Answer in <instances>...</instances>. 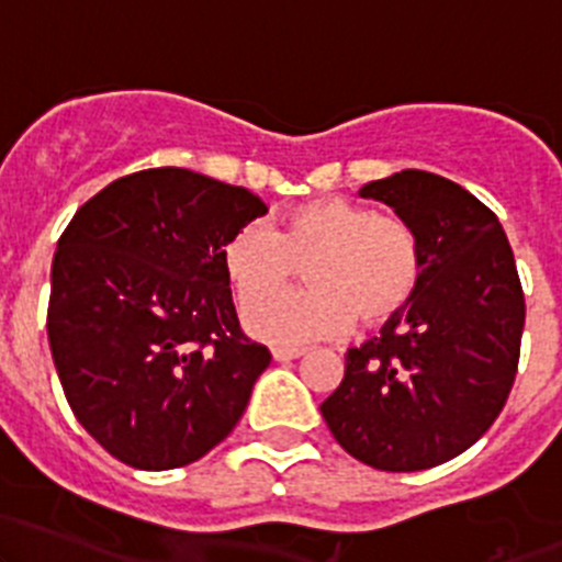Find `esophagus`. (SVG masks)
<instances>
[{
    "instance_id": "34e87169",
    "label": "esophagus",
    "mask_w": 562,
    "mask_h": 562,
    "mask_svg": "<svg viewBox=\"0 0 562 562\" xmlns=\"http://www.w3.org/2000/svg\"><path fill=\"white\" fill-rule=\"evenodd\" d=\"M304 353H307V348H274V350H271V356H274V361L302 359Z\"/></svg>"
}]
</instances>
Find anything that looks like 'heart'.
Returning a JSON list of instances; mask_svg holds the SVG:
<instances>
[{
    "instance_id": "1",
    "label": "heart",
    "mask_w": 562,
    "mask_h": 562,
    "mask_svg": "<svg viewBox=\"0 0 562 562\" xmlns=\"http://www.w3.org/2000/svg\"><path fill=\"white\" fill-rule=\"evenodd\" d=\"M305 266L311 288L278 294ZM223 266L245 307V328L269 345H299L342 334L359 321H394L418 293L427 255L418 231L400 214L321 198L293 209L274 231L245 225L223 247ZM276 292L277 297H269Z\"/></svg>"
}]
</instances>
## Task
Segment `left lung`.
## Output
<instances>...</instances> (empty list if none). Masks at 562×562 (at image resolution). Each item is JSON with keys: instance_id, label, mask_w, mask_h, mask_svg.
I'll list each match as a JSON object with an SVG mask.
<instances>
[{"instance_id": "obj_1", "label": "left lung", "mask_w": 562, "mask_h": 562, "mask_svg": "<svg viewBox=\"0 0 562 562\" xmlns=\"http://www.w3.org/2000/svg\"><path fill=\"white\" fill-rule=\"evenodd\" d=\"M418 231L427 255L413 302L345 353L321 405L337 443L370 468L413 473L468 451L514 386L525 296L501 220L464 187L400 171L359 190Z\"/></svg>"}]
</instances>
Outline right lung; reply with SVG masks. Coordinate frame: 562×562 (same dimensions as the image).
I'll use <instances>...</instances> for the list:
<instances>
[{
    "label": "right lung",
    "mask_w": 562,
    "mask_h": 562,
    "mask_svg": "<svg viewBox=\"0 0 562 562\" xmlns=\"http://www.w3.org/2000/svg\"><path fill=\"white\" fill-rule=\"evenodd\" d=\"M266 212L245 187L149 168L61 234L50 356L81 427L130 468L190 464L239 424L271 353L241 334L223 247Z\"/></svg>",
    "instance_id": "add662e5"
}]
</instances>
